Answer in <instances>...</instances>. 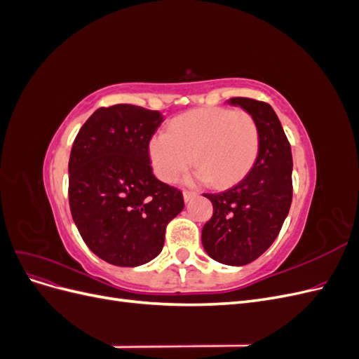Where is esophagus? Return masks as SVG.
Masks as SVG:
<instances>
[{
    "label": "esophagus",
    "instance_id": "obj_1",
    "mask_svg": "<svg viewBox=\"0 0 359 359\" xmlns=\"http://www.w3.org/2000/svg\"><path fill=\"white\" fill-rule=\"evenodd\" d=\"M182 196H184V202H186V203H189L194 196H196V193H194V191H189V190H186V191H184L182 193Z\"/></svg>",
    "mask_w": 359,
    "mask_h": 359
}]
</instances>
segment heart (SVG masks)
<instances>
[{
  "label": "heart",
  "instance_id": "heart-1",
  "mask_svg": "<svg viewBox=\"0 0 359 359\" xmlns=\"http://www.w3.org/2000/svg\"><path fill=\"white\" fill-rule=\"evenodd\" d=\"M148 153L161 181L175 182L193 161L198 181L227 187L253 166L259 128L248 112L205 107L173 118L168 133L149 137Z\"/></svg>",
  "mask_w": 359,
  "mask_h": 359
}]
</instances>
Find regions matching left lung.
I'll return each instance as SVG.
<instances>
[{
	"instance_id": "obj_1",
	"label": "left lung",
	"mask_w": 359,
	"mask_h": 359,
	"mask_svg": "<svg viewBox=\"0 0 359 359\" xmlns=\"http://www.w3.org/2000/svg\"><path fill=\"white\" fill-rule=\"evenodd\" d=\"M255 118L259 153L253 168L233 187L205 193L212 217L202 229V245L214 260L231 266L253 262L274 243L292 203V151L280 119L265 102L233 97Z\"/></svg>"
}]
</instances>
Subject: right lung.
<instances>
[{
    "mask_svg": "<svg viewBox=\"0 0 359 359\" xmlns=\"http://www.w3.org/2000/svg\"><path fill=\"white\" fill-rule=\"evenodd\" d=\"M163 123L135 104L97 109L81 127L69 160V202L91 252L116 266L160 255L168 223L184 208L182 193L157 180L148 142Z\"/></svg>",
    "mask_w": 359,
    "mask_h": 359,
    "instance_id": "add662e5",
    "label": "right lung"
}]
</instances>
